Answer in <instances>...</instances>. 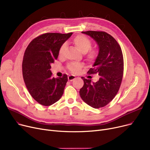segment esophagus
Instances as JSON below:
<instances>
[{
    "instance_id": "1",
    "label": "esophagus",
    "mask_w": 150,
    "mask_h": 150,
    "mask_svg": "<svg viewBox=\"0 0 150 150\" xmlns=\"http://www.w3.org/2000/svg\"><path fill=\"white\" fill-rule=\"evenodd\" d=\"M75 79V76H74V75H69V76H68V80H69V81H73V80H74Z\"/></svg>"
}]
</instances>
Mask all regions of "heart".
Returning a JSON list of instances; mask_svg holds the SVG:
<instances>
[{
  "instance_id": "heart-1",
  "label": "heart",
  "mask_w": 150,
  "mask_h": 150,
  "mask_svg": "<svg viewBox=\"0 0 150 150\" xmlns=\"http://www.w3.org/2000/svg\"><path fill=\"white\" fill-rule=\"evenodd\" d=\"M73 43L75 45L76 48L79 50L82 53H86L92 47V42L89 39L82 35L76 36L73 40ZM66 45L63 44L59 50V54L60 56L63 55L64 51L66 50ZM89 51V50H88ZM97 56L96 52L94 50H90L87 54V58L89 61H93L96 59ZM83 67V64L79 62H73L70 64L68 66L69 70L74 74L79 72V71Z\"/></svg>"
}]
</instances>
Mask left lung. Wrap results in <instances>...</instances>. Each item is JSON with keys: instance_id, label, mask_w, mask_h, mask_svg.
Instances as JSON below:
<instances>
[{"instance_id": "left-lung-1", "label": "left lung", "mask_w": 150, "mask_h": 150, "mask_svg": "<svg viewBox=\"0 0 150 150\" xmlns=\"http://www.w3.org/2000/svg\"><path fill=\"white\" fill-rule=\"evenodd\" d=\"M93 38L99 47V54L88 73L97 74L99 79L91 82L83 76L84 85L80 90L82 100L94 108L107 105L111 102L121 86L124 61L122 50L115 39L107 32L89 30L81 32Z\"/></svg>"}]
</instances>
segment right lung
I'll return each instance as SVG.
<instances>
[{"label": "right lung", "mask_w": 150, "mask_h": 150, "mask_svg": "<svg viewBox=\"0 0 150 150\" xmlns=\"http://www.w3.org/2000/svg\"><path fill=\"white\" fill-rule=\"evenodd\" d=\"M72 34H43L32 40L24 52L22 64L24 81L30 94L42 105L54 103L64 93L67 75L52 77L51 64L57 59L61 45Z\"/></svg>", "instance_id": "add662e5"}]
</instances>
